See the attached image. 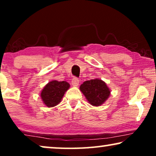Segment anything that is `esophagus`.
Wrapping results in <instances>:
<instances>
[{
    "label": "esophagus",
    "mask_w": 156,
    "mask_h": 156,
    "mask_svg": "<svg viewBox=\"0 0 156 156\" xmlns=\"http://www.w3.org/2000/svg\"><path fill=\"white\" fill-rule=\"evenodd\" d=\"M79 84H80V80H79L77 78L74 77V78L72 79V86H73V87H77Z\"/></svg>",
    "instance_id": "1"
}]
</instances>
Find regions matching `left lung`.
<instances>
[{
  "mask_svg": "<svg viewBox=\"0 0 156 156\" xmlns=\"http://www.w3.org/2000/svg\"><path fill=\"white\" fill-rule=\"evenodd\" d=\"M80 89L89 103L94 106L103 104L111 94V90L106 83L97 78L83 82Z\"/></svg>",
  "mask_w": 156,
  "mask_h": 156,
  "instance_id": "left-lung-1",
  "label": "left lung"
}]
</instances>
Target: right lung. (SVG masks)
Returning <instances> with one entry per match:
<instances>
[{"instance_id": "right-lung-1", "label": "right lung", "mask_w": 156, "mask_h": 156, "mask_svg": "<svg viewBox=\"0 0 156 156\" xmlns=\"http://www.w3.org/2000/svg\"><path fill=\"white\" fill-rule=\"evenodd\" d=\"M69 84L65 81L59 82L52 80L48 82L40 93V97L44 105L48 107H54L60 103L66 91L69 89Z\"/></svg>"}]
</instances>
